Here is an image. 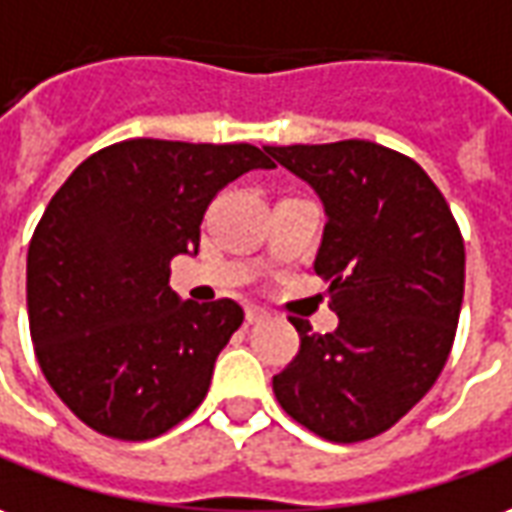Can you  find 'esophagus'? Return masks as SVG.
<instances>
[{
    "label": "esophagus",
    "instance_id": "esophagus-1",
    "mask_svg": "<svg viewBox=\"0 0 512 512\" xmlns=\"http://www.w3.org/2000/svg\"><path fill=\"white\" fill-rule=\"evenodd\" d=\"M264 317H267V309L256 306V303H250L248 309H245V320H248V323H262Z\"/></svg>",
    "mask_w": 512,
    "mask_h": 512
}]
</instances>
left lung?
Returning <instances> with one entry per match:
<instances>
[{"mask_svg":"<svg viewBox=\"0 0 512 512\" xmlns=\"http://www.w3.org/2000/svg\"><path fill=\"white\" fill-rule=\"evenodd\" d=\"M315 189L326 228L315 273L340 323L312 334L273 376L284 412L331 443L376 438L438 382L465 287V245L446 197L412 158L382 144L267 147Z\"/></svg>","mask_w":512,"mask_h":512,"instance_id":"8db88e82","label":"left lung"}]
</instances>
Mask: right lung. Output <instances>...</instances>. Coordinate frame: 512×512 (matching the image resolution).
Instances as JSON below:
<instances>
[{
    "instance_id": "add662e5",
    "label": "right lung",
    "mask_w": 512,
    "mask_h": 512,
    "mask_svg": "<svg viewBox=\"0 0 512 512\" xmlns=\"http://www.w3.org/2000/svg\"><path fill=\"white\" fill-rule=\"evenodd\" d=\"M264 153L130 139L88 155L49 200L27 250L30 334L49 387L94 432L158 438L206 398L245 312L181 301L169 262L195 256L222 186L276 167Z\"/></svg>"
}]
</instances>
